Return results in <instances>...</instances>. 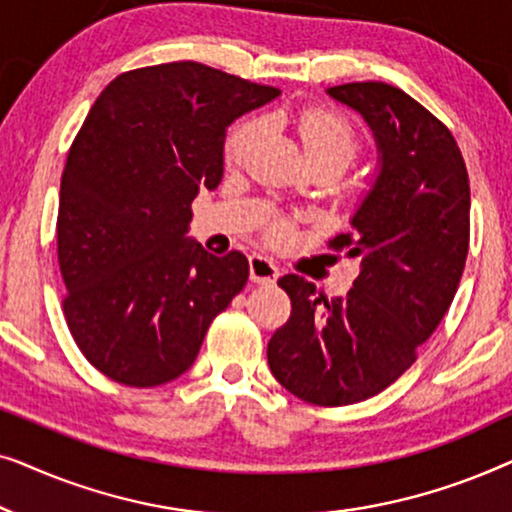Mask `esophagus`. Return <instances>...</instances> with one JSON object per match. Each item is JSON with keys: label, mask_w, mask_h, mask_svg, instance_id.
<instances>
[{"label": "esophagus", "mask_w": 512, "mask_h": 512, "mask_svg": "<svg viewBox=\"0 0 512 512\" xmlns=\"http://www.w3.org/2000/svg\"><path fill=\"white\" fill-rule=\"evenodd\" d=\"M249 277L251 282L256 284H272L279 277V268L270 261V258L254 254L249 256Z\"/></svg>", "instance_id": "1"}]
</instances>
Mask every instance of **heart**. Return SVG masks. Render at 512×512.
<instances>
[{
  "label": "heart",
  "mask_w": 512,
  "mask_h": 512,
  "mask_svg": "<svg viewBox=\"0 0 512 512\" xmlns=\"http://www.w3.org/2000/svg\"><path fill=\"white\" fill-rule=\"evenodd\" d=\"M298 132L310 163H314V160H340L347 167L361 146L359 132L352 128V123L326 109H307L298 121ZM256 135L258 121H244L235 125L228 132L226 144H223L228 163H237V160L244 158V153L254 144ZM268 235L272 242L286 244L293 240V228L286 221H277L270 226Z\"/></svg>",
  "instance_id": "1"
}]
</instances>
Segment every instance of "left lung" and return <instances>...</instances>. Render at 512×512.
Masks as SVG:
<instances>
[{
  "label": "left lung",
  "mask_w": 512,
  "mask_h": 512,
  "mask_svg": "<svg viewBox=\"0 0 512 512\" xmlns=\"http://www.w3.org/2000/svg\"><path fill=\"white\" fill-rule=\"evenodd\" d=\"M359 111L377 144L375 184L331 247L359 261L342 298L284 275L291 317L268 342L272 375L293 396L338 408L380 394L417 359L450 310L468 256L471 186L452 132L382 81L326 90Z\"/></svg>",
  "instance_id": "obj_1"
}]
</instances>
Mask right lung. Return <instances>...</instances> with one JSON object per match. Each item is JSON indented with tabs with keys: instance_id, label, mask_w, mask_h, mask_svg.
<instances>
[{
	"instance_id": "1",
	"label": "right lung",
	"mask_w": 512,
	"mask_h": 512,
	"mask_svg": "<svg viewBox=\"0 0 512 512\" xmlns=\"http://www.w3.org/2000/svg\"><path fill=\"white\" fill-rule=\"evenodd\" d=\"M279 97L200 62L132 69L102 90L60 181L58 261L69 333L93 366L158 387L193 366L209 324L249 279L240 251L188 237L191 202L223 177L235 118Z\"/></svg>"
}]
</instances>
